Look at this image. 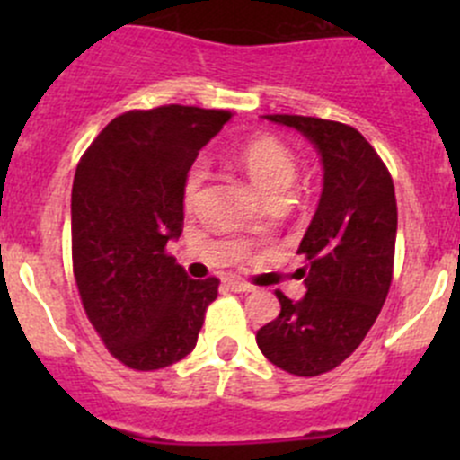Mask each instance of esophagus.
<instances>
[{
  "label": "esophagus",
  "mask_w": 460,
  "mask_h": 460,
  "mask_svg": "<svg viewBox=\"0 0 460 460\" xmlns=\"http://www.w3.org/2000/svg\"><path fill=\"white\" fill-rule=\"evenodd\" d=\"M226 287H229L231 291H235V294H252L253 291L252 285H247V282H243V280H235V278L226 280Z\"/></svg>",
  "instance_id": "esophagus-1"
}]
</instances>
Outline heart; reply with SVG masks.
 <instances>
[{"label": "heart", "instance_id": "obj_1", "mask_svg": "<svg viewBox=\"0 0 460 460\" xmlns=\"http://www.w3.org/2000/svg\"><path fill=\"white\" fill-rule=\"evenodd\" d=\"M238 160L267 200L276 196H287L296 178V157L287 144L271 136L253 137L252 142L244 144ZM204 175H207V169L202 162L189 169L182 189V200L187 208L196 202Z\"/></svg>", "mask_w": 460, "mask_h": 460}]
</instances>
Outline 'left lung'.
Instances as JSON below:
<instances>
[{
    "label": "left lung",
    "mask_w": 460,
    "mask_h": 460,
    "mask_svg": "<svg viewBox=\"0 0 460 460\" xmlns=\"http://www.w3.org/2000/svg\"><path fill=\"white\" fill-rule=\"evenodd\" d=\"M316 146L323 193L300 240L307 294L278 291L280 316L258 329L256 342L276 367L318 376L338 367L363 342L392 282L396 196L387 166L356 128L303 115H262Z\"/></svg>",
    "instance_id": "8db88e82"
}]
</instances>
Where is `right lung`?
Returning <instances> with one entry per match:
<instances>
[{"label": "right lung", "instance_id": "add662e5", "mask_svg": "<svg viewBox=\"0 0 460 460\" xmlns=\"http://www.w3.org/2000/svg\"><path fill=\"white\" fill-rule=\"evenodd\" d=\"M231 113L196 106L128 111L93 140L71 193L73 273L91 324L131 369L191 354L217 278L191 280L169 240L182 234V189L198 151Z\"/></svg>", "mask_w": 460, "mask_h": 460}]
</instances>
